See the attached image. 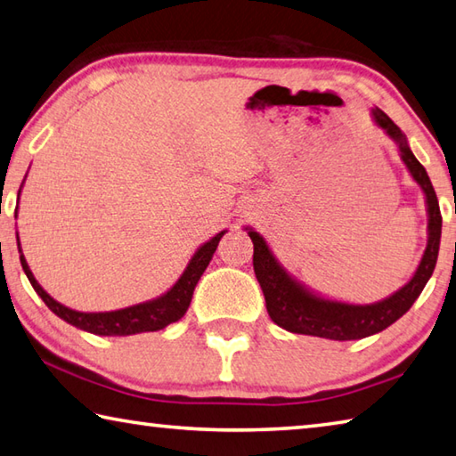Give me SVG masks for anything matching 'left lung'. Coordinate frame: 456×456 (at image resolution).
<instances>
[{
    "label": "left lung",
    "instance_id": "left-lung-1",
    "mask_svg": "<svg viewBox=\"0 0 456 456\" xmlns=\"http://www.w3.org/2000/svg\"><path fill=\"white\" fill-rule=\"evenodd\" d=\"M370 118L379 129L385 131L388 139H393L404 167L409 169L415 183L423 189L428 217L425 253L420 256L419 267L412 273L409 283L401 287L399 291L377 303L354 305L329 299V297L314 293L313 289L303 285L279 263L263 235L251 227H245L253 241V269L265 295L269 317L289 333L330 338V341H357V338L380 333L412 307V303L423 293L427 281L435 271L438 245H441L443 217L433 183L427 175V169L412 155L407 135L395 126L393 119L379 107L370 110Z\"/></svg>",
    "mask_w": 456,
    "mask_h": 456
}]
</instances>
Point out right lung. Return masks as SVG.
Segmentation results:
<instances>
[{"label": "right lung", "instance_id": "obj_1", "mask_svg": "<svg viewBox=\"0 0 456 456\" xmlns=\"http://www.w3.org/2000/svg\"><path fill=\"white\" fill-rule=\"evenodd\" d=\"M20 193H18V201H20ZM15 217H18V211H15ZM227 231H221V233L211 237L209 241L203 243L200 249L193 253L185 271L181 273V277L175 281V285H173L169 291L155 297L151 301L131 305V307L118 309V311H107V313H81V311L65 307V305H61L60 301H55L53 297L37 283V279L33 277L26 256H23V251H21L20 235H18V251H20L21 267L26 271L31 287L36 289V293L44 299V303L57 314V317L63 319L65 322H69L73 327L87 330V333H94V335L127 337V335H137V333H151V330H161L167 325H171V322H175L183 317L189 309V303H191L195 287L200 283L207 265H209V261L213 259V253L217 249L221 237Z\"/></svg>", "mask_w": 456, "mask_h": 456}]
</instances>
